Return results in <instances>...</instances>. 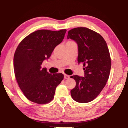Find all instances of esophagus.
Masks as SVG:
<instances>
[{"mask_svg": "<svg viewBox=\"0 0 128 128\" xmlns=\"http://www.w3.org/2000/svg\"><path fill=\"white\" fill-rule=\"evenodd\" d=\"M70 78V76L69 75L67 74H64V78L65 79H69Z\"/></svg>", "mask_w": 128, "mask_h": 128, "instance_id": "obj_1", "label": "esophagus"}]
</instances>
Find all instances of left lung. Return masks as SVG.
Instances as JSON below:
<instances>
[{"instance_id":"left-lung-1","label":"left lung","mask_w":128,"mask_h":128,"mask_svg":"<svg viewBox=\"0 0 128 128\" xmlns=\"http://www.w3.org/2000/svg\"><path fill=\"white\" fill-rule=\"evenodd\" d=\"M67 38L77 43L78 62L85 66V77H70L76 82L71 96L77 102H90L100 94L109 78L111 59L107 44L102 36L87 28L70 30Z\"/></svg>"}]
</instances>
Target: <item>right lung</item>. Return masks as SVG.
Segmentation results:
<instances>
[{
	"label": "right lung",
	"instance_id": "obj_1",
	"mask_svg": "<svg viewBox=\"0 0 128 128\" xmlns=\"http://www.w3.org/2000/svg\"><path fill=\"white\" fill-rule=\"evenodd\" d=\"M66 32V29L36 30L24 38L17 46L14 58V74L20 89L29 100L44 104L54 99L56 88L64 75L50 74L41 65L62 42Z\"/></svg>",
	"mask_w": 128,
	"mask_h": 128
}]
</instances>
